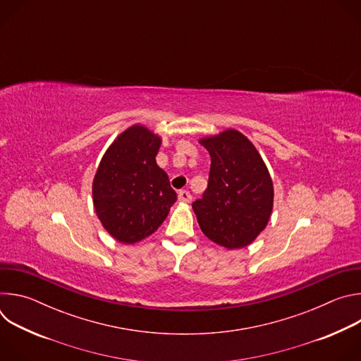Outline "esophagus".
I'll return each instance as SVG.
<instances>
[{
    "label": "esophagus",
    "instance_id": "esophagus-1",
    "mask_svg": "<svg viewBox=\"0 0 361 361\" xmlns=\"http://www.w3.org/2000/svg\"><path fill=\"white\" fill-rule=\"evenodd\" d=\"M191 194L187 191V190H181L180 192H178V200L181 201V202H190L191 201Z\"/></svg>",
    "mask_w": 361,
    "mask_h": 361
}]
</instances>
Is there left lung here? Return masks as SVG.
Returning a JSON list of instances; mask_svg holds the SVG:
<instances>
[{
	"label": "left lung",
	"mask_w": 361,
	"mask_h": 361,
	"mask_svg": "<svg viewBox=\"0 0 361 361\" xmlns=\"http://www.w3.org/2000/svg\"><path fill=\"white\" fill-rule=\"evenodd\" d=\"M212 167L207 190L192 202L201 231L228 250L252 243L273 210V181L251 141L237 130L201 138Z\"/></svg>",
	"instance_id": "obj_1"
}]
</instances>
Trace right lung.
<instances>
[{
	"mask_svg": "<svg viewBox=\"0 0 361 361\" xmlns=\"http://www.w3.org/2000/svg\"><path fill=\"white\" fill-rule=\"evenodd\" d=\"M161 138L142 126L121 133L102 157L92 183L94 209L120 243L134 244L156 231L177 194L157 166Z\"/></svg>",
	"mask_w": 361,
	"mask_h": 361,
	"instance_id": "right-lung-1",
	"label": "right lung"
}]
</instances>
